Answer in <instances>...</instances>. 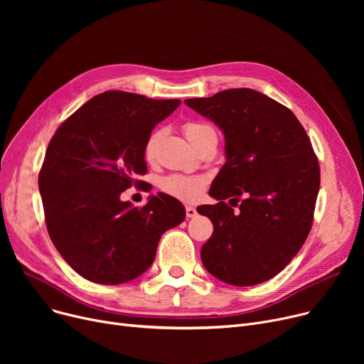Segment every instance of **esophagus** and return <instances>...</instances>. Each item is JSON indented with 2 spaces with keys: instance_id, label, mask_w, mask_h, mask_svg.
<instances>
[{
  "instance_id": "34e87169",
  "label": "esophagus",
  "mask_w": 364,
  "mask_h": 364,
  "mask_svg": "<svg viewBox=\"0 0 364 364\" xmlns=\"http://www.w3.org/2000/svg\"><path fill=\"white\" fill-rule=\"evenodd\" d=\"M186 215H187V218H193V217H196V215H198L196 208H195V206H190V205H187V206H186Z\"/></svg>"
}]
</instances>
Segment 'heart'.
Masks as SVG:
<instances>
[{
	"label": "heart",
	"mask_w": 364,
	"mask_h": 364,
	"mask_svg": "<svg viewBox=\"0 0 364 364\" xmlns=\"http://www.w3.org/2000/svg\"><path fill=\"white\" fill-rule=\"evenodd\" d=\"M184 134L187 140L196 149L208 140L217 139L215 128L206 122H187L184 125ZM159 137H161L159 132H153L144 144L143 155L147 162H151L155 159ZM205 186H206V178L202 176L171 174L161 180V188L165 193L186 202L198 200L203 193Z\"/></svg>",
	"instance_id": "obj_1"
}]
</instances>
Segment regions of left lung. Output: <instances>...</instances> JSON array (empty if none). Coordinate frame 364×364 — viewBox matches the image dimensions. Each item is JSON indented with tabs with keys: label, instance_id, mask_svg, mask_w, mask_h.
Wrapping results in <instances>:
<instances>
[{
	"label": "left lung",
	"instance_id": "left-lung-1",
	"mask_svg": "<svg viewBox=\"0 0 364 364\" xmlns=\"http://www.w3.org/2000/svg\"><path fill=\"white\" fill-rule=\"evenodd\" d=\"M184 103L225 140V164L209 188L218 203L198 208L214 224L200 250L205 269L235 286L269 280L298 254L313 224L320 169L307 132L288 107L251 88ZM228 197L242 198L237 213L223 202Z\"/></svg>",
	"mask_w": 364,
	"mask_h": 364
}]
</instances>
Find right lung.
I'll return each mask as SVG.
<instances>
[{
  "label": "right lung",
  "instance_id": "obj_1",
  "mask_svg": "<svg viewBox=\"0 0 364 364\" xmlns=\"http://www.w3.org/2000/svg\"><path fill=\"white\" fill-rule=\"evenodd\" d=\"M180 103L106 91L54 132L38 177L46 224L55 250L84 279L119 284L141 276L161 236L184 221L183 203L165 193L143 208L121 200L146 174L151 129Z\"/></svg>",
  "mask_w": 364,
  "mask_h": 364
}]
</instances>
